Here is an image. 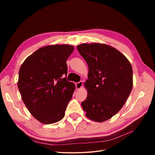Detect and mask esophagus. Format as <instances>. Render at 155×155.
I'll return each instance as SVG.
<instances>
[{
  "instance_id": "obj_1",
  "label": "esophagus",
  "mask_w": 155,
  "mask_h": 155,
  "mask_svg": "<svg viewBox=\"0 0 155 155\" xmlns=\"http://www.w3.org/2000/svg\"><path fill=\"white\" fill-rule=\"evenodd\" d=\"M83 81H79L76 83V87L77 89H80L83 87Z\"/></svg>"
}]
</instances>
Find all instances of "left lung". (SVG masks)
<instances>
[{
    "label": "left lung",
    "instance_id": "8db88e82",
    "mask_svg": "<svg viewBox=\"0 0 155 155\" xmlns=\"http://www.w3.org/2000/svg\"><path fill=\"white\" fill-rule=\"evenodd\" d=\"M88 67L87 97L81 106L88 118L103 122L118 113L133 88V68L120 51L105 44L77 46Z\"/></svg>",
    "mask_w": 155,
    "mask_h": 155
}]
</instances>
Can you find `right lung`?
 I'll use <instances>...</instances> for the list:
<instances>
[{"instance_id":"right-lung-1","label":"right lung","mask_w":155,"mask_h":155,"mask_svg":"<svg viewBox=\"0 0 155 155\" xmlns=\"http://www.w3.org/2000/svg\"><path fill=\"white\" fill-rule=\"evenodd\" d=\"M74 51L69 45L46 46L28 57L18 72L17 85L28 110L41 123L63 118L75 85L68 81L67 61Z\"/></svg>"}]
</instances>
